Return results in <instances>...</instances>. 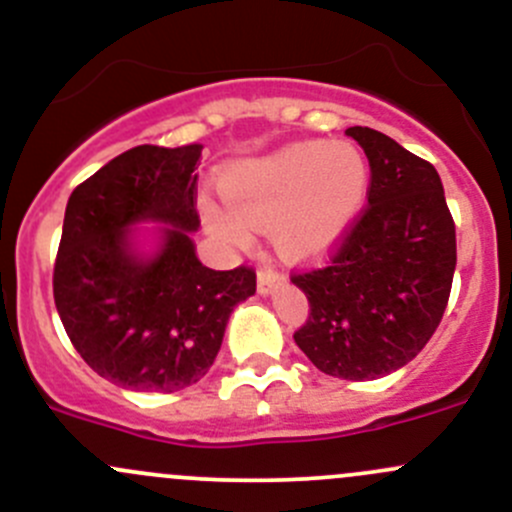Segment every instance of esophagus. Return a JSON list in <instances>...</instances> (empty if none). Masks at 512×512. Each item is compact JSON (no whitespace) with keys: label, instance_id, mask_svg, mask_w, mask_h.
I'll return each instance as SVG.
<instances>
[{"label":"esophagus","instance_id":"34e87169","mask_svg":"<svg viewBox=\"0 0 512 512\" xmlns=\"http://www.w3.org/2000/svg\"><path fill=\"white\" fill-rule=\"evenodd\" d=\"M280 285H285V277L272 270V267H262L257 272V292L260 294H272Z\"/></svg>","mask_w":512,"mask_h":512}]
</instances>
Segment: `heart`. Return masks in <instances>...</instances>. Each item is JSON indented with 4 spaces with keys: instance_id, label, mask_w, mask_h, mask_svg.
I'll use <instances>...</instances> for the list:
<instances>
[{
    "instance_id": "heart-1",
    "label": "heart",
    "mask_w": 512,
    "mask_h": 512,
    "mask_svg": "<svg viewBox=\"0 0 512 512\" xmlns=\"http://www.w3.org/2000/svg\"><path fill=\"white\" fill-rule=\"evenodd\" d=\"M224 205L203 200L205 225L235 247L250 245L255 227H270L287 260L332 250L356 223L369 193V163L352 143L299 141L265 156L232 160L220 173Z\"/></svg>"
}]
</instances>
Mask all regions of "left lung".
<instances>
[{"instance_id": "left-lung-1", "label": "left lung", "mask_w": 512, "mask_h": 512, "mask_svg": "<svg viewBox=\"0 0 512 512\" xmlns=\"http://www.w3.org/2000/svg\"><path fill=\"white\" fill-rule=\"evenodd\" d=\"M371 165L369 205L319 270L294 275L309 319L294 342L337 379H381L436 332L456 272V225L436 168L374 128H347Z\"/></svg>"}]
</instances>
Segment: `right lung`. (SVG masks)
Masks as SVG:
<instances>
[{
	"instance_id": "right-lung-1",
	"label": "right lung",
	"mask_w": 512,
	"mask_h": 512,
	"mask_svg": "<svg viewBox=\"0 0 512 512\" xmlns=\"http://www.w3.org/2000/svg\"><path fill=\"white\" fill-rule=\"evenodd\" d=\"M200 153L198 143L131 148L66 203L56 312L81 359L123 389L173 394L203 379L232 309L255 294L250 267L210 270L195 255Z\"/></svg>"
}]
</instances>
